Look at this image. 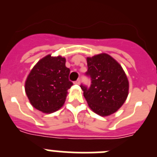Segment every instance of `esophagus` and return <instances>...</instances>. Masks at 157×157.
Instances as JSON below:
<instances>
[{
    "instance_id": "34e87169",
    "label": "esophagus",
    "mask_w": 157,
    "mask_h": 157,
    "mask_svg": "<svg viewBox=\"0 0 157 157\" xmlns=\"http://www.w3.org/2000/svg\"><path fill=\"white\" fill-rule=\"evenodd\" d=\"M75 84H76V85H79L80 84V79H78V80H76L75 82Z\"/></svg>"
}]
</instances>
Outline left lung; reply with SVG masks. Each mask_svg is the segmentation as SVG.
I'll use <instances>...</instances> for the list:
<instances>
[{"instance_id": "8db88e82", "label": "left lung", "mask_w": 157, "mask_h": 157, "mask_svg": "<svg viewBox=\"0 0 157 157\" xmlns=\"http://www.w3.org/2000/svg\"><path fill=\"white\" fill-rule=\"evenodd\" d=\"M91 78L90 88L81 85L83 96L90 109L101 116H108L118 111L128 96L129 81L121 65L107 53L86 58Z\"/></svg>"}]
</instances>
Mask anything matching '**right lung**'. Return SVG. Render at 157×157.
<instances>
[{"label":"right lung","instance_id":"add662e5","mask_svg":"<svg viewBox=\"0 0 157 157\" xmlns=\"http://www.w3.org/2000/svg\"><path fill=\"white\" fill-rule=\"evenodd\" d=\"M65 63L64 57L48 54L34 65L26 79L25 92L30 103L43 113L59 110L64 104L67 90L73 85L68 79L70 69Z\"/></svg>","mask_w":157,"mask_h":157}]
</instances>
